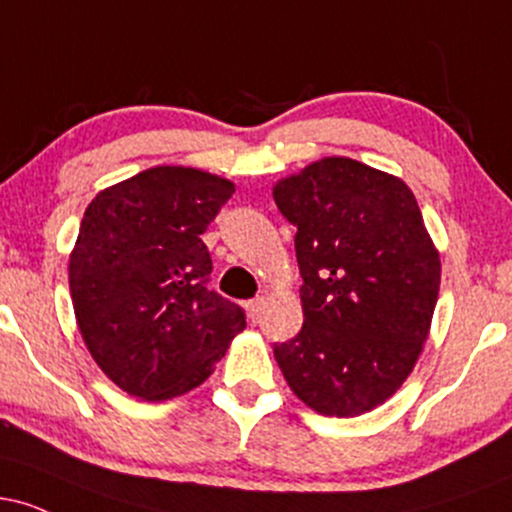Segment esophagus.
<instances>
[{
  "label": "esophagus",
  "mask_w": 512,
  "mask_h": 512,
  "mask_svg": "<svg viewBox=\"0 0 512 512\" xmlns=\"http://www.w3.org/2000/svg\"><path fill=\"white\" fill-rule=\"evenodd\" d=\"M264 305H267V301H264V298H255V301H250L248 303L250 317H260V313L264 310Z\"/></svg>",
  "instance_id": "1"
}]
</instances>
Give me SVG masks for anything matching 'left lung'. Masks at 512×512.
Returning a JSON list of instances; mask_svg holds the SVG:
<instances>
[{
    "mask_svg": "<svg viewBox=\"0 0 512 512\" xmlns=\"http://www.w3.org/2000/svg\"><path fill=\"white\" fill-rule=\"evenodd\" d=\"M296 226L303 327L274 344L293 395L317 414L361 416L402 387L431 332L440 255L397 175L327 156L272 187Z\"/></svg>",
    "mask_w": 512,
    "mask_h": 512,
    "instance_id": "8db88e82",
    "label": "left lung"
}]
</instances>
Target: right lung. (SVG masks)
Returning a JSON list of instances; mask_svg holds the SVG:
<instances>
[{"label":"right lung","mask_w":512,"mask_h":512,"mask_svg":"<svg viewBox=\"0 0 512 512\" xmlns=\"http://www.w3.org/2000/svg\"><path fill=\"white\" fill-rule=\"evenodd\" d=\"M236 192L221 175L156 166L105 187L84 211L69 291L98 368L127 395L163 402L214 373L245 313L207 289L202 233Z\"/></svg>","instance_id":"add662e5"}]
</instances>
